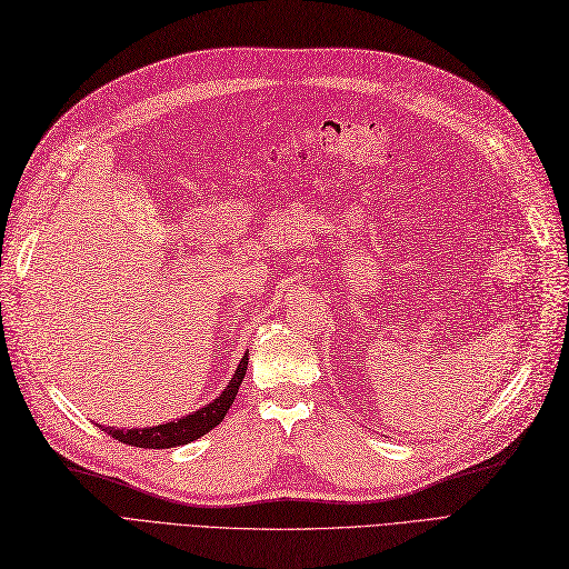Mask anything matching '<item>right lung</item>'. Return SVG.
Segmentation results:
<instances>
[{
  "mask_svg": "<svg viewBox=\"0 0 569 569\" xmlns=\"http://www.w3.org/2000/svg\"><path fill=\"white\" fill-rule=\"evenodd\" d=\"M247 366H249V351L244 353L242 360H239L234 375L230 377L228 387L220 391L218 399H213L211 403H206L194 412H189V416H182L178 420H170L163 425H153V427H134V429L104 427V432L123 443L140 446V449H176V446L192 443L206 432H211V429L226 418V412L234 403L239 385L244 380Z\"/></svg>",
  "mask_w": 569,
  "mask_h": 569,
  "instance_id": "1",
  "label": "right lung"
}]
</instances>
